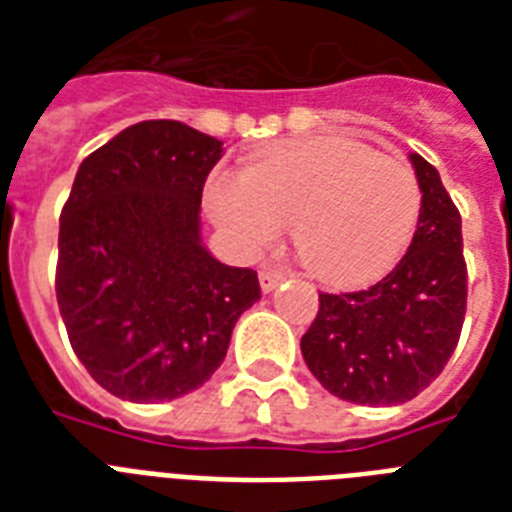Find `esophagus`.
I'll list each match as a JSON object with an SVG mask.
<instances>
[{"label":"esophagus","instance_id":"esophagus-1","mask_svg":"<svg viewBox=\"0 0 512 512\" xmlns=\"http://www.w3.org/2000/svg\"><path fill=\"white\" fill-rule=\"evenodd\" d=\"M289 271L287 268H273V265H265L263 271H260V287H263V292H271V289H276L281 284V281L287 279Z\"/></svg>","mask_w":512,"mask_h":512}]
</instances>
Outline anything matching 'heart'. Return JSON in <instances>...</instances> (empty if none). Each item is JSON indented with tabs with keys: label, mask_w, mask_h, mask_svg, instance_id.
Segmentation results:
<instances>
[{
	"label": "heart",
	"mask_w": 512,
	"mask_h": 512,
	"mask_svg": "<svg viewBox=\"0 0 512 512\" xmlns=\"http://www.w3.org/2000/svg\"><path fill=\"white\" fill-rule=\"evenodd\" d=\"M212 220L239 247L263 249L295 220V247L319 279L358 287L380 279L412 244L422 188L406 162L350 138L281 143L239 175L209 177Z\"/></svg>",
	"instance_id": "b5f03b06"
}]
</instances>
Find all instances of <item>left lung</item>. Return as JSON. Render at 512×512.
Here are the masks:
<instances>
[{"label":"left lung","mask_w":512,"mask_h":512,"mask_svg":"<svg viewBox=\"0 0 512 512\" xmlns=\"http://www.w3.org/2000/svg\"><path fill=\"white\" fill-rule=\"evenodd\" d=\"M422 188L414 239L393 271L358 292H319V313L300 340L313 377L342 401H412L444 372L468 308L462 217L438 170L412 154Z\"/></svg>","instance_id":"obj_1"}]
</instances>
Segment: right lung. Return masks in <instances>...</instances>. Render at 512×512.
Listing matches in <instances>:
<instances>
[{
	"label": "right lung",
	"instance_id": "obj_1",
	"mask_svg": "<svg viewBox=\"0 0 512 512\" xmlns=\"http://www.w3.org/2000/svg\"><path fill=\"white\" fill-rule=\"evenodd\" d=\"M223 143L151 119L92 151L60 212L55 295L100 388L156 404L201 388L260 300L252 268L201 247L199 207Z\"/></svg>",
	"mask_w": 512,
	"mask_h": 512
}]
</instances>
